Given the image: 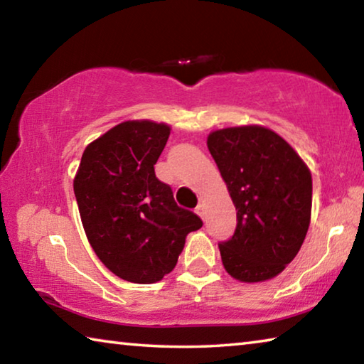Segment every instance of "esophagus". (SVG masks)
I'll return each instance as SVG.
<instances>
[{
  "mask_svg": "<svg viewBox=\"0 0 364 364\" xmlns=\"http://www.w3.org/2000/svg\"><path fill=\"white\" fill-rule=\"evenodd\" d=\"M196 213L199 215V217L202 218V220H205V205L204 204H199L196 207Z\"/></svg>",
  "mask_w": 364,
  "mask_h": 364,
  "instance_id": "1",
  "label": "esophagus"
}]
</instances>
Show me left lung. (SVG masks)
<instances>
[{
  "label": "left lung",
  "mask_w": 364,
  "mask_h": 364,
  "mask_svg": "<svg viewBox=\"0 0 364 364\" xmlns=\"http://www.w3.org/2000/svg\"><path fill=\"white\" fill-rule=\"evenodd\" d=\"M207 147L237 210L236 232L220 244L225 269L241 282L276 278L299 254L310 226V168L262 125L215 130Z\"/></svg>",
  "instance_id": "8db88e82"
}]
</instances>
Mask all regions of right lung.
I'll use <instances>...</instances> for the list:
<instances>
[{
  "label": "right lung",
  "mask_w": 364,
  "mask_h": 364,
  "mask_svg": "<svg viewBox=\"0 0 364 364\" xmlns=\"http://www.w3.org/2000/svg\"><path fill=\"white\" fill-rule=\"evenodd\" d=\"M170 132L164 122H122L85 147L73 178L95 254L115 276L134 284H154L171 273L186 236L202 226L154 171Z\"/></svg>",
  "instance_id": "right-lung-1"
}]
</instances>
